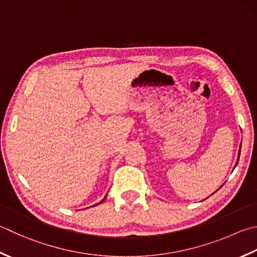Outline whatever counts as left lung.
I'll list each match as a JSON object with an SVG mask.
<instances>
[{
    "label": "left lung",
    "mask_w": 257,
    "mask_h": 257,
    "mask_svg": "<svg viewBox=\"0 0 257 257\" xmlns=\"http://www.w3.org/2000/svg\"><path fill=\"white\" fill-rule=\"evenodd\" d=\"M239 156H240V147H239V151H238V158H237V161H236V164H235V167L237 166V163H238V160H239Z\"/></svg>",
    "instance_id": "obj_1"
}]
</instances>
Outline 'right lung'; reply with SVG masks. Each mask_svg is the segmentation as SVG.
I'll use <instances>...</instances> for the list:
<instances>
[{"mask_svg":"<svg viewBox=\"0 0 257 257\" xmlns=\"http://www.w3.org/2000/svg\"><path fill=\"white\" fill-rule=\"evenodd\" d=\"M106 197H107V195H106L105 197H104V199L103 200H101V201H99V202H97V204H96V205H94V206H97V205H99V204H101V202H103L105 199H106Z\"/></svg>","mask_w":257,"mask_h":257,"instance_id":"add662e5","label":"right lung"}]
</instances>
